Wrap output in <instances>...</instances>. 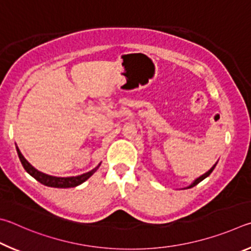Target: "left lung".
Returning <instances> with one entry per match:
<instances>
[{
	"label": "left lung",
	"instance_id": "1",
	"mask_svg": "<svg viewBox=\"0 0 251 251\" xmlns=\"http://www.w3.org/2000/svg\"><path fill=\"white\" fill-rule=\"evenodd\" d=\"M216 164H217V163H216ZM216 164H215V165L213 166V168H212V169H210V170L208 171V172H206L205 174H203V175H201V176H200L199 178H196V179H195V181H194V182H193V183L191 184V185H190V186H187L186 188H191V187H193V186H195V185H197V184H199L200 182H201V181H203V179H204V178H206V177H207V176H208V175H209L210 173H212V172H213V170L215 169V166H216Z\"/></svg>",
	"mask_w": 251,
	"mask_h": 251
}]
</instances>
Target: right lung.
Masks as SVG:
<instances>
[{
  "instance_id": "1",
  "label": "right lung",
  "mask_w": 251,
  "mask_h": 251,
  "mask_svg": "<svg viewBox=\"0 0 251 251\" xmlns=\"http://www.w3.org/2000/svg\"><path fill=\"white\" fill-rule=\"evenodd\" d=\"M16 151H17V154H19L21 163H22V165H23V168L25 169L26 172H27L30 175V176H33L35 179H36V181H38L39 183H42L43 185H46V186H50V187L68 188V187H75V186L80 185L81 183L87 181V179L89 178L91 175L96 172L97 169H98L99 165H100L99 164L94 170H91V171H89V172H87L85 174L78 175V176L57 177V176H51V175H48V174H45L43 172H39L38 170H36L34 168V166L30 165L27 162V160H26L25 157L22 155V153H21L19 148H16Z\"/></svg>"
}]
</instances>
